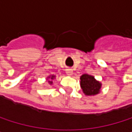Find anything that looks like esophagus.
Instances as JSON below:
<instances>
[{
  "instance_id": "esophagus-1",
  "label": "esophagus",
  "mask_w": 132,
  "mask_h": 132,
  "mask_svg": "<svg viewBox=\"0 0 132 132\" xmlns=\"http://www.w3.org/2000/svg\"><path fill=\"white\" fill-rule=\"evenodd\" d=\"M66 73L68 76H72V73H73V70L72 69H66Z\"/></svg>"
}]
</instances>
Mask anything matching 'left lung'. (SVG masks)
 I'll list each match as a JSON object with an SVG mask.
<instances>
[{"label":"left lung","instance_id":"1","mask_svg":"<svg viewBox=\"0 0 132 132\" xmlns=\"http://www.w3.org/2000/svg\"><path fill=\"white\" fill-rule=\"evenodd\" d=\"M80 86L86 95L93 96L100 92L102 83L96 80L93 76L83 74L80 76Z\"/></svg>","mask_w":132,"mask_h":132}]
</instances>
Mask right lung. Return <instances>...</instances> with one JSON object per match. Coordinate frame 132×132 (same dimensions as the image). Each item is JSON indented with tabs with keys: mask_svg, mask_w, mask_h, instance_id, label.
<instances>
[{
	"mask_svg": "<svg viewBox=\"0 0 132 132\" xmlns=\"http://www.w3.org/2000/svg\"><path fill=\"white\" fill-rule=\"evenodd\" d=\"M56 78V76L54 75H50L49 76H47V80H48V82L50 85H52L53 84V80Z\"/></svg>",
	"mask_w": 132,
	"mask_h": 132,
	"instance_id": "1",
	"label": "right lung"
}]
</instances>
